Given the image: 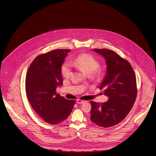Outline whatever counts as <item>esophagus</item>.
Returning <instances> with one entry per match:
<instances>
[{
	"instance_id": "esophagus-1",
	"label": "esophagus",
	"mask_w": 156,
	"mask_h": 156,
	"mask_svg": "<svg viewBox=\"0 0 156 156\" xmlns=\"http://www.w3.org/2000/svg\"><path fill=\"white\" fill-rule=\"evenodd\" d=\"M85 102V101L80 100V99H77L76 100V103L78 104H82Z\"/></svg>"
}]
</instances>
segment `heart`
<instances>
[{
  "mask_svg": "<svg viewBox=\"0 0 156 156\" xmlns=\"http://www.w3.org/2000/svg\"><path fill=\"white\" fill-rule=\"evenodd\" d=\"M71 65L87 74H90L97 71L99 67L98 62L94 57L86 54H82L78 56ZM71 71L70 67L68 64L65 63L62 66V75L64 78H68L71 75Z\"/></svg>",
  "mask_w": 156,
  "mask_h": 156,
  "instance_id": "b5f03b06",
  "label": "heart"
}]
</instances>
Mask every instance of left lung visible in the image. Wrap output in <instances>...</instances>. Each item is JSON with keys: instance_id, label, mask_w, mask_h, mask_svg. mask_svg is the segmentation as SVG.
Segmentation results:
<instances>
[{"instance_id": "1", "label": "left lung", "mask_w": 156, "mask_h": 156, "mask_svg": "<svg viewBox=\"0 0 156 156\" xmlns=\"http://www.w3.org/2000/svg\"><path fill=\"white\" fill-rule=\"evenodd\" d=\"M93 50L105 59L106 73L99 88L109 99L101 104L90 101V119L109 128L122 121L132 109L137 97L136 77L130 63L116 52L106 48Z\"/></svg>"}]
</instances>
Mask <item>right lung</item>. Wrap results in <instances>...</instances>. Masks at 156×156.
Instances as JSON below:
<instances>
[{"label": "right lung", "instance_id": "obj_1", "mask_svg": "<svg viewBox=\"0 0 156 156\" xmlns=\"http://www.w3.org/2000/svg\"><path fill=\"white\" fill-rule=\"evenodd\" d=\"M69 49H57L36 57L28 68L26 93L33 109L44 122L57 125L69 117L75 100H68L56 88L63 83L61 66Z\"/></svg>", "mask_w": 156, "mask_h": 156}]
</instances>
